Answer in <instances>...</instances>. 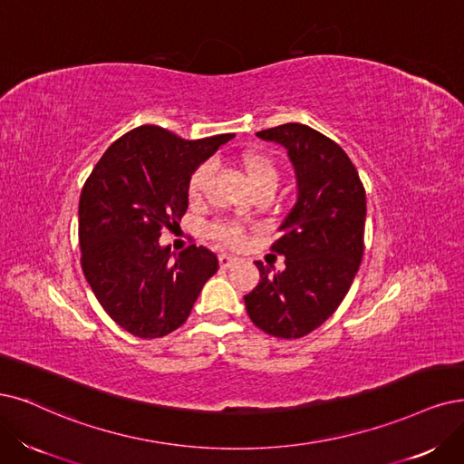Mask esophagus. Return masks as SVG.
Wrapping results in <instances>:
<instances>
[{
    "label": "esophagus",
    "mask_w": 464,
    "mask_h": 464,
    "mask_svg": "<svg viewBox=\"0 0 464 464\" xmlns=\"http://www.w3.org/2000/svg\"><path fill=\"white\" fill-rule=\"evenodd\" d=\"M218 260H219V267H223V269L231 267L237 262V258H233V256H229V254H219Z\"/></svg>",
    "instance_id": "obj_1"
}]
</instances>
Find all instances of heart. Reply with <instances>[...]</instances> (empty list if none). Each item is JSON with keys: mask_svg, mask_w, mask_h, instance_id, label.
Returning <instances> with one entry per match:
<instances>
[{"mask_svg": "<svg viewBox=\"0 0 464 464\" xmlns=\"http://www.w3.org/2000/svg\"><path fill=\"white\" fill-rule=\"evenodd\" d=\"M238 164H241V168L245 169V174L256 193L264 191V188H267V191H276L279 185V168H277V162L273 160L267 152L245 150L241 157H238ZM210 178H212L210 164H200L193 171V176L187 185V195L193 204L200 202V198L204 197L206 185H208ZM210 233L221 245L231 246V248H238L245 243V229L241 226H237V223L219 221L216 226H212Z\"/></svg>", "mask_w": 464, "mask_h": 464, "instance_id": "b5f03b06", "label": "heart"}]
</instances>
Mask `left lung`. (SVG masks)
Returning a JSON list of instances; mask_svg holds the SVG:
<instances>
[{
  "label": "left lung",
  "instance_id": "obj_1",
  "mask_svg": "<svg viewBox=\"0 0 464 464\" xmlns=\"http://www.w3.org/2000/svg\"><path fill=\"white\" fill-rule=\"evenodd\" d=\"M276 141L295 166L298 197L271 250L285 269L256 262L260 283L245 296L256 327L277 338H302L327 321L344 300L363 258L367 198L348 154L304 124L256 133Z\"/></svg>",
  "mask_w": 464,
  "mask_h": 464
}]
</instances>
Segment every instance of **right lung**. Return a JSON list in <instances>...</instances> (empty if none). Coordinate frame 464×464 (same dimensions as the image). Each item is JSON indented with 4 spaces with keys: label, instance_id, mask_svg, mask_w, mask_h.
I'll use <instances>...</instances> for the list:
<instances>
[{
    "label": "right lung",
    "instance_id": "add662e5",
    "mask_svg": "<svg viewBox=\"0 0 464 464\" xmlns=\"http://www.w3.org/2000/svg\"><path fill=\"white\" fill-rule=\"evenodd\" d=\"M233 133L187 141L160 126L116 140L83 183L78 206L82 269L112 321L140 338H160L187 321L216 254L191 245L160 246L187 212V185Z\"/></svg>",
    "mask_w": 464,
    "mask_h": 464
}]
</instances>
